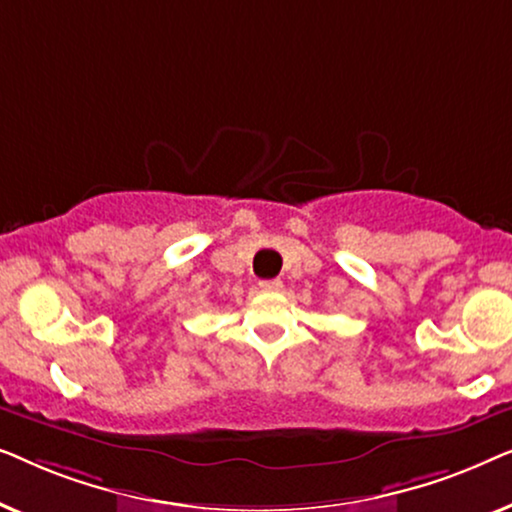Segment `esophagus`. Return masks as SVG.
<instances>
[{"label":"esophagus","instance_id":"1","mask_svg":"<svg viewBox=\"0 0 512 512\" xmlns=\"http://www.w3.org/2000/svg\"><path fill=\"white\" fill-rule=\"evenodd\" d=\"M261 286V291H268V293H272V291H282V282H279V279H265V282H261L258 284Z\"/></svg>","mask_w":512,"mask_h":512}]
</instances>
